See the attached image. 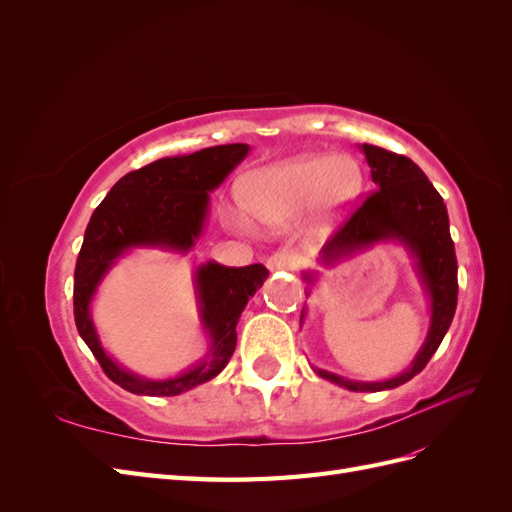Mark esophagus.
I'll list each match as a JSON object with an SVG mask.
<instances>
[{"instance_id":"esophagus-1","label":"esophagus","mask_w":512,"mask_h":512,"mask_svg":"<svg viewBox=\"0 0 512 512\" xmlns=\"http://www.w3.org/2000/svg\"><path fill=\"white\" fill-rule=\"evenodd\" d=\"M299 256L297 254H292V252H288V250H280V252H275L273 256H269V260H267V267L271 269V271H294L299 267Z\"/></svg>"}]
</instances>
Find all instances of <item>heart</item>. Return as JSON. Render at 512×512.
<instances>
[{
	"mask_svg": "<svg viewBox=\"0 0 512 512\" xmlns=\"http://www.w3.org/2000/svg\"><path fill=\"white\" fill-rule=\"evenodd\" d=\"M361 166L350 156H299L260 168L243 181V203L256 220L269 226H288L309 209L327 220L350 205L361 190ZM232 226L250 228L247 215L226 207Z\"/></svg>",
	"mask_w": 512,
	"mask_h": 512,
	"instance_id": "b5f03b06",
	"label": "heart"
}]
</instances>
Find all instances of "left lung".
I'll return each instance as SVG.
<instances>
[{"instance_id":"8db88e82","label":"left lung","mask_w":512,"mask_h":512,"mask_svg":"<svg viewBox=\"0 0 512 512\" xmlns=\"http://www.w3.org/2000/svg\"><path fill=\"white\" fill-rule=\"evenodd\" d=\"M361 151L371 168V181L376 190L365 196L363 203L324 243L320 262L335 265L337 260L348 258L356 250H365L378 241H399L416 260V273L431 301L427 339L404 374L382 382H356L314 367L320 378L344 386L348 391L376 393L395 389L421 374L451 327L459 286L455 245L448 230L446 205L438 190L410 158L374 145H363ZM305 282L312 284L314 273H305Z\"/></svg>"}]
</instances>
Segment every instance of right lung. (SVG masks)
Wrapping results in <instances>:
<instances>
[{"mask_svg":"<svg viewBox=\"0 0 512 512\" xmlns=\"http://www.w3.org/2000/svg\"><path fill=\"white\" fill-rule=\"evenodd\" d=\"M247 151L250 145L232 143L151 162L121 177L91 215L74 269V322L104 374L121 389L173 397L218 376L235 352L239 316L269 275L262 265L237 269L209 260L198 267L194 282L200 320L211 348L205 361L168 380H147L119 367L100 344L89 303L108 269L132 247L192 250L207 220L209 192L245 160Z\"/></svg>","mask_w":512,"mask_h":512,"instance_id":"1","label":"right lung"}]
</instances>
